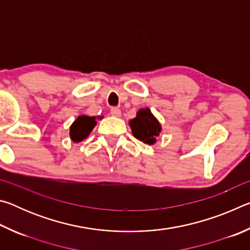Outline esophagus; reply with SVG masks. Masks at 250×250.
I'll list each match as a JSON object with an SVG mask.
<instances>
[{
  "label": "esophagus",
  "instance_id": "esophagus-1",
  "mask_svg": "<svg viewBox=\"0 0 250 250\" xmlns=\"http://www.w3.org/2000/svg\"><path fill=\"white\" fill-rule=\"evenodd\" d=\"M110 113H111V115H112L113 117H117V118H119V117L121 116L120 109H118V108H116V107L111 108V110H110Z\"/></svg>",
  "mask_w": 250,
  "mask_h": 250
}]
</instances>
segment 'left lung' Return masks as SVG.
<instances>
[{
  "mask_svg": "<svg viewBox=\"0 0 250 250\" xmlns=\"http://www.w3.org/2000/svg\"><path fill=\"white\" fill-rule=\"evenodd\" d=\"M129 125L134 138L150 146L154 145L156 141L155 138L162 130L160 122L152 115L149 108L139 110L137 117L129 121Z\"/></svg>",
  "mask_w": 250,
  "mask_h": 250,
  "instance_id": "left-lung-1",
  "label": "left lung"
}]
</instances>
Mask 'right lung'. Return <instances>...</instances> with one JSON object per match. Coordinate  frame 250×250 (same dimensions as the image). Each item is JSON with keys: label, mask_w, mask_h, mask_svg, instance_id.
<instances>
[{"label": "right lung", "mask_w": 250, "mask_h": 250, "mask_svg": "<svg viewBox=\"0 0 250 250\" xmlns=\"http://www.w3.org/2000/svg\"><path fill=\"white\" fill-rule=\"evenodd\" d=\"M95 119V117H88L84 115L79 116L74 121V124L70 125L69 134L71 140L74 142H80L83 139H86L97 125Z\"/></svg>", "instance_id": "obj_1"}]
</instances>
